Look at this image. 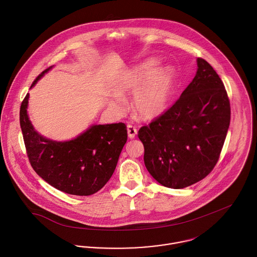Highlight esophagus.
<instances>
[{"label": "esophagus", "instance_id": "obj_1", "mask_svg": "<svg viewBox=\"0 0 257 257\" xmlns=\"http://www.w3.org/2000/svg\"><path fill=\"white\" fill-rule=\"evenodd\" d=\"M138 134V130L136 126L132 125V124H128L127 125V135H128V138L130 139H135L136 136Z\"/></svg>", "mask_w": 257, "mask_h": 257}]
</instances>
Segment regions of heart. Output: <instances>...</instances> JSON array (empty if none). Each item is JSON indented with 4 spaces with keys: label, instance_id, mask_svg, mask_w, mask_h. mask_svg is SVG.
I'll list each match as a JSON object with an SVG mask.
<instances>
[{
    "label": "heart",
    "instance_id": "b5f03b06",
    "mask_svg": "<svg viewBox=\"0 0 257 257\" xmlns=\"http://www.w3.org/2000/svg\"><path fill=\"white\" fill-rule=\"evenodd\" d=\"M156 70V61L148 60L125 74L115 86L118 96L136 91L132 100L133 109L146 118L157 116L165 110L171 91L172 73L169 70ZM117 101L118 104L121 102Z\"/></svg>",
    "mask_w": 257,
    "mask_h": 257
}]
</instances>
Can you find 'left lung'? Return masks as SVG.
<instances>
[{"label": "left lung", "mask_w": 257, "mask_h": 257, "mask_svg": "<svg viewBox=\"0 0 257 257\" xmlns=\"http://www.w3.org/2000/svg\"><path fill=\"white\" fill-rule=\"evenodd\" d=\"M180 98L139 131L145 164L158 183L182 189L208 176L216 166L230 120L224 85L203 58Z\"/></svg>", "instance_id": "obj_1"}]
</instances>
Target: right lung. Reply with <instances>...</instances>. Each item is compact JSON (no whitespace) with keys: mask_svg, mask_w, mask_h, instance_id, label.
<instances>
[{"mask_svg":"<svg viewBox=\"0 0 257 257\" xmlns=\"http://www.w3.org/2000/svg\"><path fill=\"white\" fill-rule=\"evenodd\" d=\"M51 67L39 74L32 87ZM29 94L20 110V123L32 167L49 185L64 193L89 196L110 180L127 140L123 122L92 125L69 142H53L35 131L29 119Z\"/></svg>","mask_w":257,"mask_h":257,"instance_id":"1","label":"right lung"}]
</instances>
